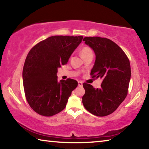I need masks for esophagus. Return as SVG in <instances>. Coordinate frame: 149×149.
<instances>
[{"label": "esophagus", "instance_id": "34e87169", "mask_svg": "<svg viewBox=\"0 0 149 149\" xmlns=\"http://www.w3.org/2000/svg\"><path fill=\"white\" fill-rule=\"evenodd\" d=\"M77 84H78V86H82L83 85V82L81 81H77Z\"/></svg>", "mask_w": 149, "mask_h": 149}]
</instances>
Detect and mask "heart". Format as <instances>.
I'll return each mask as SVG.
<instances>
[{"instance_id": "obj_1", "label": "heart", "mask_w": 149, "mask_h": 149, "mask_svg": "<svg viewBox=\"0 0 149 149\" xmlns=\"http://www.w3.org/2000/svg\"><path fill=\"white\" fill-rule=\"evenodd\" d=\"M80 54H81V56H82V58H84L85 56H88V55L93 54L92 49L88 46L83 47L81 48V49Z\"/></svg>"}]
</instances>
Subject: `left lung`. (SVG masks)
Masks as SVG:
<instances>
[{
    "mask_svg": "<svg viewBox=\"0 0 149 149\" xmlns=\"http://www.w3.org/2000/svg\"><path fill=\"white\" fill-rule=\"evenodd\" d=\"M83 41L94 50L95 64L91 77L102 78L100 88L83 84L85 90L82 97L84 107L97 116H106L117 109L127 97L131 78L129 58L114 42L99 37H85Z\"/></svg>",
    "mask_w": 149,
    "mask_h": 149,
    "instance_id": "obj_1",
    "label": "left lung"
}]
</instances>
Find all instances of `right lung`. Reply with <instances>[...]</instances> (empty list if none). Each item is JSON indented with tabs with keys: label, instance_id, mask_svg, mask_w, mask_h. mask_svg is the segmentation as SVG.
Segmentation results:
<instances>
[{
	"label": "right lung",
	"instance_id": "right-lung-1",
	"mask_svg": "<svg viewBox=\"0 0 149 149\" xmlns=\"http://www.w3.org/2000/svg\"><path fill=\"white\" fill-rule=\"evenodd\" d=\"M83 36L56 35L39 42L29 50L23 68V84L27 102L35 112L52 116L64 109L77 81H58V68L67 64Z\"/></svg>",
	"mask_w": 149,
	"mask_h": 149
}]
</instances>
